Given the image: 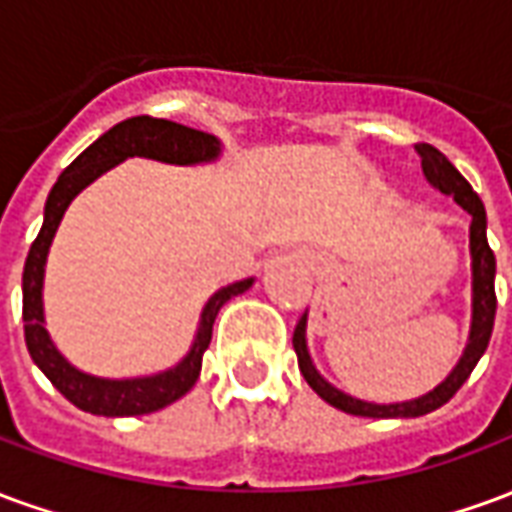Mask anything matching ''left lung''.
Listing matches in <instances>:
<instances>
[{"label":"left lung","instance_id":"1","mask_svg":"<svg viewBox=\"0 0 512 512\" xmlns=\"http://www.w3.org/2000/svg\"><path fill=\"white\" fill-rule=\"evenodd\" d=\"M417 153L422 158V172L433 189H439L441 194H447L452 200L461 205L463 211L472 216L469 224V252H472V329H469V343L463 348V356L458 359V365L452 367V373L441 381L436 389H430L428 395L414 397V400H403V403H367L359 397H351L340 392L337 386H332L326 378L315 370L307 351V312L301 315V321L296 323V332H293V348L299 356V370L304 381L318 392V395L329 403V406L340 408L345 414H354V417H373V419H408V417H422L441 408L450 400L463 381L472 376V370L480 362V356L488 348L491 332H494V315H496V290H494V277H496V257L488 246V235H485V205L483 200L474 194L469 186V180L463 178L458 169L452 167L450 158L444 156L441 150L433 145H417Z\"/></svg>","mask_w":512,"mask_h":512}]
</instances>
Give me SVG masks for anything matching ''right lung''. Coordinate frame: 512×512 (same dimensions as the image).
<instances>
[{"instance_id": "obj_1", "label": "right lung", "mask_w": 512, "mask_h": 512, "mask_svg": "<svg viewBox=\"0 0 512 512\" xmlns=\"http://www.w3.org/2000/svg\"><path fill=\"white\" fill-rule=\"evenodd\" d=\"M222 153V142L213 134L197 131V128L180 126L172 120L158 117H128L115 128H109L104 136H98L93 145L84 150L82 156L73 161L71 167L62 169V175L54 183L43 211V227L38 238L29 246L27 263H24V340H27L32 362L43 370V376L60 389L62 395L71 400L73 406L98 414V417H139L153 414L158 408L175 403L178 397L189 392L194 381L200 378L202 354L211 345L213 321L227 301L252 288L255 279H241L227 288L216 290L208 304L202 307L200 326L194 334L189 354L180 359L178 365L169 367L164 373L145 378H98L82 373L57 351L51 343L49 332L43 326V274H46V257L54 241V233L60 227L62 216L68 211L73 197L87 189L95 178H101L106 169L117 167L120 161L134 156L156 158L164 164H208L216 161Z\"/></svg>"}]
</instances>
